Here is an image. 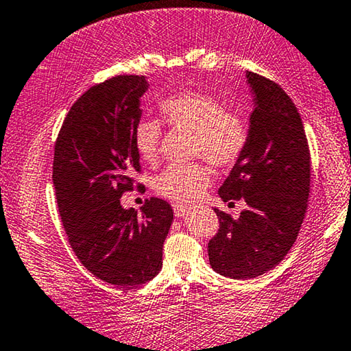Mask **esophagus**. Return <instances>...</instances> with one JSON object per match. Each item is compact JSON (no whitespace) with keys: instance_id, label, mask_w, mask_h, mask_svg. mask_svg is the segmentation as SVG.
Listing matches in <instances>:
<instances>
[{"instance_id":"obj_1","label":"esophagus","mask_w":351,"mask_h":351,"mask_svg":"<svg viewBox=\"0 0 351 351\" xmlns=\"http://www.w3.org/2000/svg\"><path fill=\"white\" fill-rule=\"evenodd\" d=\"M172 208H174V215L177 218H182L185 217V215L190 212V207L185 206V204H180V202H176L172 204Z\"/></svg>"}]
</instances>
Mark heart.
Returning <instances> with one entry per match:
<instances>
[{
    "label": "heart",
    "mask_w": 351,
    "mask_h": 351,
    "mask_svg": "<svg viewBox=\"0 0 351 351\" xmlns=\"http://www.w3.org/2000/svg\"><path fill=\"white\" fill-rule=\"evenodd\" d=\"M161 121L171 128L193 133V155L217 168H230L243 155L247 144V125L237 112L226 111L223 101L202 93H180L158 104ZM161 125L157 121H139L133 143L145 163L158 160ZM210 185V172L201 163L174 165L155 179L160 196L176 202H193Z\"/></svg>",
    "instance_id": "b5f03b06"
}]
</instances>
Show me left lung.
<instances>
[{
  "label": "left lung",
  "mask_w": 351,
  "mask_h": 351,
  "mask_svg": "<svg viewBox=\"0 0 351 351\" xmlns=\"http://www.w3.org/2000/svg\"><path fill=\"white\" fill-rule=\"evenodd\" d=\"M254 94L250 134L241 157L219 188L224 202L243 199L239 219L215 208L217 235L208 241L215 271L251 279L269 271L293 246L311 191V154L303 122L281 86L246 73Z\"/></svg>",
  "instance_id": "obj_1"
}]
</instances>
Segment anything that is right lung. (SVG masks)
<instances>
[{"instance_id": "add662e5", "label": "right lung", "mask_w": 351, "mask_h": 351, "mask_svg": "<svg viewBox=\"0 0 351 351\" xmlns=\"http://www.w3.org/2000/svg\"><path fill=\"white\" fill-rule=\"evenodd\" d=\"M147 88L139 75L89 88L70 108L55 144L53 185L69 243L88 271L119 287L157 276L174 218L158 197L147 199L141 215L121 206L141 171L133 133Z\"/></svg>"}]
</instances>
